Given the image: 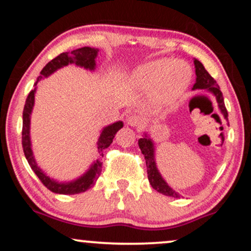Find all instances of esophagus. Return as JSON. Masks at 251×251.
Instances as JSON below:
<instances>
[{"label":"esophagus","mask_w":251,"mask_h":251,"mask_svg":"<svg viewBox=\"0 0 251 251\" xmlns=\"http://www.w3.org/2000/svg\"><path fill=\"white\" fill-rule=\"evenodd\" d=\"M126 123H127V125L134 127V126H138L139 124H142L143 119L142 117L137 116V114H129V116L126 118Z\"/></svg>","instance_id":"esophagus-1"}]
</instances>
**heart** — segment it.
Returning a JSON list of instances; mask_svg holds the SVG:
<instances>
[{"label": "heart", "mask_w": 251, "mask_h": 251, "mask_svg": "<svg viewBox=\"0 0 251 251\" xmlns=\"http://www.w3.org/2000/svg\"><path fill=\"white\" fill-rule=\"evenodd\" d=\"M191 70L185 62L162 57L139 66L131 75L135 87L150 89L158 103H168L179 97L191 81Z\"/></svg>", "instance_id": "b5f03b06"}]
</instances>
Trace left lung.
I'll list each match as a JSON object with an SVG mask.
<instances>
[{
	"label": "left lung",
	"mask_w": 251,
	"mask_h": 251,
	"mask_svg": "<svg viewBox=\"0 0 251 251\" xmlns=\"http://www.w3.org/2000/svg\"><path fill=\"white\" fill-rule=\"evenodd\" d=\"M194 63L196 68V76L197 77H196V83L192 89H205L209 93H211L216 98V101L218 103V108H220L221 113L223 114L224 119L227 120V111L226 108V105H224L223 94H222L220 86L217 85L214 77L206 72L204 66L201 65V62L198 61L197 59H195ZM138 145H139L140 151H142L144 157H145L146 168H148V177L152 188L155 191L159 192V194L169 196V197L180 198V195L177 191H175L172 188H170L169 184L164 180L160 172L158 171L154 158V143L150 138V135L148 133H144V137L138 140Z\"/></svg>",
	"instance_id": "obj_1"
}]
</instances>
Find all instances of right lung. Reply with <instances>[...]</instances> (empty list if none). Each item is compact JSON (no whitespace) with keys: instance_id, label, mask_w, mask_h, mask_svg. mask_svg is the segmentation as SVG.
I'll use <instances>...</instances> for the list:
<instances>
[{"instance_id":"obj_1","label":"right lung","mask_w":251,"mask_h":251,"mask_svg":"<svg viewBox=\"0 0 251 251\" xmlns=\"http://www.w3.org/2000/svg\"><path fill=\"white\" fill-rule=\"evenodd\" d=\"M99 50L97 48L91 47H82L77 48L75 50L66 51V53L60 54L55 59H53L47 65L43 67V70L40 73V76L37 77L36 82L34 83L33 91L28 94L27 100H25V108H24V125H22V146H24V152L25 155V159L28 160V164L30 165L31 170L35 172V175L39 177V179L42 181L43 185L47 189H50L54 194L60 195H75L81 194V192L87 191L89 188L94 185L98 178H99L100 174H101L102 163L100 159H97L96 162L91 165L87 171L82 176H80L76 179L71 181H57L50 176H47L41 169L37 166V163L34 158L33 150H31V142H30V116L33 112L34 101H35V92H36V85L40 80L43 77L50 76L54 72L60 70V68L65 67L67 65H74L79 66V67L85 68L88 71L96 70V57L98 55ZM124 126L123 122H117L111 124V125L106 126L102 128L101 133L99 135L98 139V152H99L100 157H103V151L107 149L113 142L114 135L120 128Z\"/></svg>"}]
</instances>
